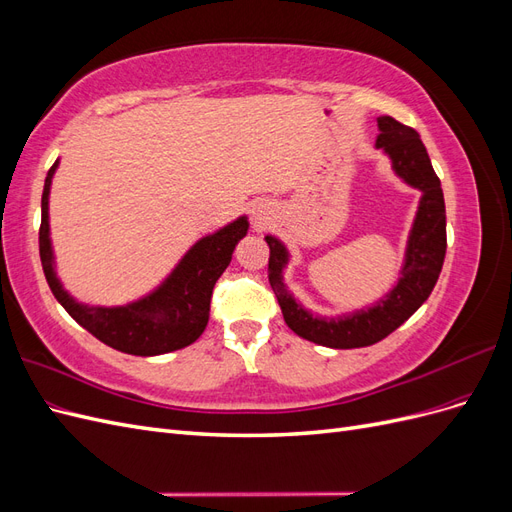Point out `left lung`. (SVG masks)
I'll return each instance as SVG.
<instances>
[{"label": "left lung", "instance_id": "8db88e82", "mask_svg": "<svg viewBox=\"0 0 512 512\" xmlns=\"http://www.w3.org/2000/svg\"><path fill=\"white\" fill-rule=\"evenodd\" d=\"M380 136L376 141L378 149L389 153L395 173L406 179L414 188L423 192L421 205H418L416 220L410 232L406 265L401 269V280L380 299L378 305L363 309L352 316L322 320L314 318L294 301L284 282L282 269L288 262L286 247L265 237L269 243V284L275 292L277 303L288 327L309 342L329 346V348H363L378 344L380 339L399 329L418 307H421L436 286L444 256H446V209L440 179L431 166L427 149L421 136L410 126H404L393 117L378 119Z\"/></svg>", "mask_w": 512, "mask_h": 512}]
</instances>
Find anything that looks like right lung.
<instances>
[{
	"instance_id": "1",
	"label": "right lung",
	"mask_w": 512,
	"mask_h": 512,
	"mask_svg": "<svg viewBox=\"0 0 512 512\" xmlns=\"http://www.w3.org/2000/svg\"><path fill=\"white\" fill-rule=\"evenodd\" d=\"M57 162L44 179L40 260L44 277L55 299L66 312L100 342L119 352L136 356H156L194 344L209 322V307L215 282L226 271L237 243L245 237L247 220L239 218L211 237L200 239L183 256L173 275L149 297L126 307H87L76 303L61 288L53 271L49 239V190Z\"/></svg>"
}]
</instances>
